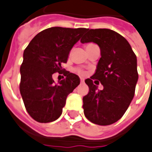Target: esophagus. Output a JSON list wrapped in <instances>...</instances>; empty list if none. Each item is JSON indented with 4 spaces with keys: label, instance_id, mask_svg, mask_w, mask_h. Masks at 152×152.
<instances>
[{
    "label": "esophagus",
    "instance_id": "34e87169",
    "mask_svg": "<svg viewBox=\"0 0 152 152\" xmlns=\"http://www.w3.org/2000/svg\"><path fill=\"white\" fill-rule=\"evenodd\" d=\"M80 82H81V84H84L85 83V81H84V79H82V78H81V81H80Z\"/></svg>",
    "mask_w": 152,
    "mask_h": 152
}]
</instances>
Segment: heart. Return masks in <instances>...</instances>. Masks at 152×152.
<instances>
[{"mask_svg":"<svg viewBox=\"0 0 152 152\" xmlns=\"http://www.w3.org/2000/svg\"><path fill=\"white\" fill-rule=\"evenodd\" d=\"M88 45H90V44H88ZM88 45H86V46H88ZM77 72L79 73L80 75H83V74H84L83 71H82V70H77Z\"/></svg>","mask_w":152,"mask_h":152,"instance_id":"heart-1","label":"heart"}]
</instances>
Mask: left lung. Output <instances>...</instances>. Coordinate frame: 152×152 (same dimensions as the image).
Here are the masks:
<instances>
[{
	"mask_svg": "<svg viewBox=\"0 0 152 152\" xmlns=\"http://www.w3.org/2000/svg\"><path fill=\"white\" fill-rule=\"evenodd\" d=\"M81 42L97 44L101 54L95 74L85 81L89 88L83 97L85 116L94 124H113L123 116L134 96L137 56L127 40L109 29L88 30ZM97 80L104 86L102 91L95 85Z\"/></svg>",
	"mask_w": 152,
	"mask_h": 152,
	"instance_id": "1",
	"label": "left lung"
}]
</instances>
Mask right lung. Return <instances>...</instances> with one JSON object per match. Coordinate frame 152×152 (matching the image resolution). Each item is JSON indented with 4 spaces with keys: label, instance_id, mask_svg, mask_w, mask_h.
Wrapping results in <instances>:
<instances>
[{
    "label": "right lung",
    "instance_id": "1",
    "mask_svg": "<svg viewBox=\"0 0 152 152\" xmlns=\"http://www.w3.org/2000/svg\"><path fill=\"white\" fill-rule=\"evenodd\" d=\"M86 28L55 26L42 30L24 50L20 66L19 90L28 114L38 122L47 123L59 118L67 96L80 84L77 75L62 68L70 51ZM64 72L66 77L55 83L54 72Z\"/></svg>",
    "mask_w": 152,
    "mask_h": 152
}]
</instances>
